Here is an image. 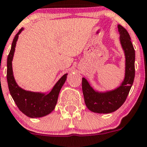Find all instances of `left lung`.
I'll use <instances>...</instances> for the list:
<instances>
[{
	"mask_svg": "<svg viewBox=\"0 0 147 147\" xmlns=\"http://www.w3.org/2000/svg\"><path fill=\"white\" fill-rule=\"evenodd\" d=\"M120 43L125 54V76L123 82L117 88L105 93L96 91L85 78H82V90L85 103L90 111L97 113L115 112L126 100L134 82L135 76V51L130 36L122 25H118Z\"/></svg>",
	"mask_w": 147,
	"mask_h": 147,
	"instance_id": "obj_1",
	"label": "left lung"
}]
</instances>
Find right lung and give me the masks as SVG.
I'll list each match as a JSON object with an SVG mask.
<instances>
[{"instance_id":"right-lung-1","label":"right lung","mask_w":147,"mask_h":147,"mask_svg":"<svg viewBox=\"0 0 147 147\" xmlns=\"http://www.w3.org/2000/svg\"><path fill=\"white\" fill-rule=\"evenodd\" d=\"M23 30L21 28L15 36L12 43L11 49L7 60V81L9 91L19 110L28 117L32 118L41 117L53 111L58 100L59 93L65 83L67 74H64L47 94L28 91L18 86L15 81L12 68V61L15 52L18 35Z\"/></svg>"}]
</instances>
